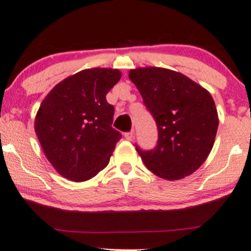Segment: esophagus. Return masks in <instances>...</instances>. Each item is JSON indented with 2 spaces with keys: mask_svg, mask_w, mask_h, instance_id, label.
I'll return each mask as SVG.
<instances>
[{
  "mask_svg": "<svg viewBox=\"0 0 251 251\" xmlns=\"http://www.w3.org/2000/svg\"><path fill=\"white\" fill-rule=\"evenodd\" d=\"M125 137H126V140H128V141H132V140H134V130L126 132Z\"/></svg>",
  "mask_w": 251,
  "mask_h": 251,
  "instance_id": "esophagus-1",
  "label": "esophagus"
}]
</instances>
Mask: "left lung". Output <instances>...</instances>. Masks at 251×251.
I'll return each mask as SVG.
<instances>
[{
	"mask_svg": "<svg viewBox=\"0 0 251 251\" xmlns=\"http://www.w3.org/2000/svg\"><path fill=\"white\" fill-rule=\"evenodd\" d=\"M129 79L158 129L153 149L142 150L135 144L144 165L168 180L192 175L208 157L218 131L212 95L184 74L162 67L131 70Z\"/></svg>",
	"mask_w": 251,
	"mask_h": 251,
	"instance_id": "8db88e82",
	"label": "left lung"
}]
</instances>
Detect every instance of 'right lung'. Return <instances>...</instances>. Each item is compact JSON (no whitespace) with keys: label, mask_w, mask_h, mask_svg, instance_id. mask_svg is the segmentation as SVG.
Instances as JSON below:
<instances>
[{"label":"right lung","mask_w":251,"mask_h":251,"mask_svg":"<svg viewBox=\"0 0 251 251\" xmlns=\"http://www.w3.org/2000/svg\"><path fill=\"white\" fill-rule=\"evenodd\" d=\"M120 79L119 70H83L55 85L43 100L36 135L46 158L63 177L88 180L109 163L122 135L111 126L114 106L106 95Z\"/></svg>","instance_id":"1"}]
</instances>
